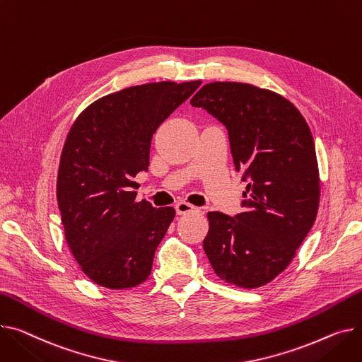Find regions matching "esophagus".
<instances>
[{
  "label": "esophagus",
  "mask_w": 362,
  "mask_h": 362,
  "mask_svg": "<svg viewBox=\"0 0 362 362\" xmlns=\"http://www.w3.org/2000/svg\"><path fill=\"white\" fill-rule=\"evenodd\" d=\"M175 209H176V214L177 215H185V214H189V212H194V211H198L197 206L190 205L187 202H177L175 205Z\"/></svg>",
  "instance_id": "1"
}]
</instances>
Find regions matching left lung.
Segmentation results:
<instances>
[{
	"mask_svg": "<svg viewBox=\"0 0 362 362\" xmlns=\"http://www.w3.org/2000/svg\"><path fill=\"white\" fill-rule=\"evenodd\" d=\"M190 105L226 127L234 167L247 182L243 212H208L204 250L221 279L242 288L268 284L290 264L317 215L310 128L282 95L243 83L205 84Z\"/></svg>",
	"mask_w": 362,
	"mask_h": 362,
	"instance_id": "obj_1",
	"label": "left lung"
}]
</instances>
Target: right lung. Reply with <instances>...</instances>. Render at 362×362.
I'll return each instance as SVG.
<instances>
[{"mask_svg": "<svg viewBox=\"0 0 362 362\" xmlns=\"http://www.w3.org/2000/svg\"><path fill=\"white\" fill-rule=\"evenodd\" d=\"M201 81L151 83L105 95L68 132L57 198L66 243L98 285L122 290L146 281L172 206L135 202L134 177L148 172L153 134Z\"/></svg>", "mask_w": 362, "mask_h": 362, "instance_id": "add662e5", "label": "right lung"}]
</instances>
